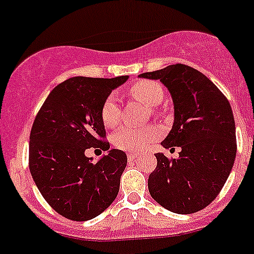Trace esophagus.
Listing matches in <instances>:
<instances>
[{"label":"esophagus","instance_id":"obj_1","mask_svg":"<svg viewBox=\"0 0 254 254\" xmlns=\"http://www.w3.org/2000/svg\"><path fill=\"white\" fill-rule=\"evenodd\" d=\"M137 157L136 153H128L127 154V158H128V161H132V159H134Z\"/></svg>","mask_w":254,"mask_h":254}]
</instances>
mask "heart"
I'll return each instance as SVG.
<instances>
[{"label":"heart","instance_id":"obj_1","mask_svg":"<svg viewBox=\"0 0 254 254\" xmlns=\"http://www.w3.org/2000/svg\"><path fill=\"white\" fill-rule=\"evenodd\" d=\"M132 98L143 102L144 105L156 107L163 100V89L158 82L142 81L134 82L129 88ZM101 120L107 128H115L120 122L121 108L118 98L115 95H110L105 98L101 106ZM157 134V129L153 126L148 127H132L126 126L115 132L112 136V143L122 151L137 152L143 149L149 141Z\"/></svg>","mask_w":254,"mask_h":254}]
</instances>
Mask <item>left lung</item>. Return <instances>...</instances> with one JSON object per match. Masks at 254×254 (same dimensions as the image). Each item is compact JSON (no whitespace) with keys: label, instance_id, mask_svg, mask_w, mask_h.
I'll use <instances>...</instances> for the list:
<instances>
[{"label":"left lung","instance_id":"obj_1","mask_svg":"<svg viewBox=\"0 0 254 254\" xmlns=\"http://www.w3.org/2000/svg\"><path fill=\"white\" fill-rule=\"evenodd\" d=\"M139 77L159 79L171 92L175 122L162 146L181 148L177 159L156 154L149 193L168 211L195 213L214 201L233 167L237 141L229 101L211 79L187 64Z\"/></svg>","mask_w":254,"mask_h":254}]
</instances>
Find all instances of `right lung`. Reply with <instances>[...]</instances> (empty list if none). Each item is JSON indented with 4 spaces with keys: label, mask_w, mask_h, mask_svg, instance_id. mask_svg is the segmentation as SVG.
Wrapping results in <instances>:
<instances>
[{
    "label": "right lung",
    "mask_w": 254,
    "mask_h": 254,
    "mask_svg": "<svg viewBox=\"0 0 254 254\" xmlns=\"http://www.w3.org/2000/svg\"><path fill=\"white\" fill-rule=\"evenodd\" d=\"M128 77H72L56 86L38 111L30 133L28 166L47 203L71 221H88L111 206L127 156L111 149L97 163L86 149H110L101 106Z\"/></svg>",
    "instance_id": "obj_1"
}]
</instances>
